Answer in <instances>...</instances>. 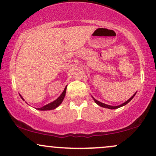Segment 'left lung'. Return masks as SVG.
I'll use <instances>...</instances> for the list:
<instances>
[{"label": "left lung", "instance_id": "1", "mask_svg": "<svg viewBox=\"0 0 156 156\" xmlns=\"http://www.w3.org/2000/svg\"><path fill=\"white\" fill-rule=\"evenodd\" d=\"M135 95H136V93H135L134 95H133V96H131V98H130L129 100H128V101H126L125 102V103L122 104L121 105L116 106V107H113V106L107 105V104H104V103H101V102L98 101H97V100L95 99L94 98H93V99H94L95 102H96V103L97 104H98V105H99L100 107H104V108H107V109H118V108H119V107H122V106H124V105H126V104H127L128 103H129V102L130 101H131V100L132 99V98H133V97H134Z\"/></svg>", "mask_w": 156, "mask_h": 156}]
</instances>
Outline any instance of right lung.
I'll return each instance as SVG.
<instances>
[{"label": "right lung", "instance_id": "add662e5", "mask_svg": "<svg viewBox=\"0 0 156 156\" xmlns=\"http://www.w3.org/2000/svg\"><path fill=\"white\" fill-rule=\"evenodd\" d=\"M66 87H65V89H64L63 92L62 93V94L60 95V96L58 97V98H57L55 101H54L52 102V103L47 104V105L44 106V107H42L41 108H38L37 109H38V110L44 111V110H51V109H55V108L58 107V106H59L60 104L62 103V101H63L64 97H65V95H66ZM21 98H22V96H21Z\"/></svg>", "mask_w": 156, "mask_h": 156}]
</instances>
